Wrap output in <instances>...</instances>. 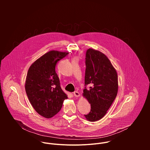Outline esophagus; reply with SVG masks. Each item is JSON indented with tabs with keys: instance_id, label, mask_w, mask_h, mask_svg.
Segmentation results:
<instances>
[{
	"instance_id": "34e87169",
	"label": "esophagus",
	"mask_w": 150,
	"mask_h": 150,
	"mask_svg": "<svg viewBox=\"0 0 150 150\" xmlns=\"http://www.w3.org/2000/svg\"><path fill=\"white\" fill-rule=\"evenodd\" d=\"M74 96L76 97H79L80 96V94H79V93L78 92V91H75V92H74Z\"/></svg>"
}]
</instances>
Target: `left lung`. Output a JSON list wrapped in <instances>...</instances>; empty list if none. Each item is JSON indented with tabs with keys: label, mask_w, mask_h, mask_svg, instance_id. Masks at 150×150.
Masks as SVG:
<instances>
[{
	"label": "left lung",
	"mask_w": 150,
	"mask_h": 150,
	"mask_svg": "<svg viewBox=\"0 0 150 150\" xmlns=\"http://www.w3.org/2000/svg\"><path fill=\"white\" fill-rule=\"evenodd\" d=\"M85 88L82 96L91 104L90 113L84 116L90 122H96L107 113L118 91L117 74L110 60L102 52L89 49L85 58Z\"/></svg>",
	"instance_id": "1"
}]
</instances>
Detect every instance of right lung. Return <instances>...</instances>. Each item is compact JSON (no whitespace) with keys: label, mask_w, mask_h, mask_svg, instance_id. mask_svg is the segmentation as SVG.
I'll use <instances>...</instances> for the list:
<instances>
[{"label":"right lung","mask_w":150,"mask_h":150,"mask_svg":"<svg viewBox=\"0 0 150 150\" xmlns=\"http://www.w3.org/2000/svg\"><path fill=\"white\" fill-rule=\"evenodd\" d=\"M69 52L51 50L37 59L30 66L26 77L25 88L35 109L45 118H52L61 109L68 97L60 85L55 67L57 62Z\"/></svg>","instance_id":"right-lung-1"}]
</instances>
